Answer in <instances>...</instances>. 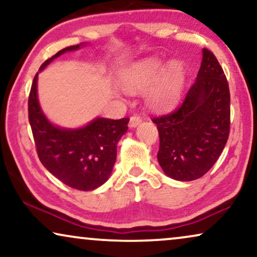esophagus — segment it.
Wrapping results in <instances>:
<instances>
[{
  "instance_id": "1",
  "label": "esophagus",
  "mask_w": 257,
  "mask_h": 257,
  "mask_svg": "<svg viewBox=\"0 0 257 257\" xmlns=\"http://www.w3.org/2000/svg\"><path fill=\"white\" fill-rule=\"evenodd\" d=\"M140 122H142V118H140V115H131V118H130V127H136V126H138Z\"/></svg>"
}]
</instances>
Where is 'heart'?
I'll use <instances>...</instances> for the list:
<instances>
[{
  "label": "heart",
  "mask_w": 257,
  "mask_h": 257,
  "mask_svg": "<svg viewBox=\"0 0 257 257\" xmlns=\"http://www.w3.org/2000/svg\"><path fill=\"white\" fill-rule=\"evenodd\" d=\"M185 71L181 63L166 64L157 58H149L128 70L122 84L130 92H142L151 87L147 103L152 108L171 106L180 96Z\"/></svg>",
  "instance_id": "heart-1"
}]
</instances>
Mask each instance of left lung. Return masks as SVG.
<instances>
[{
  "instance_id": "8db88e82",
  "label": "left lung",
  "mask_w": 257,
  "mask_h": 257,
  "mask_svg": "<svg viewBox=\"0 0 257 257\" xmlns=\"http://www.w3.org/2000/svg\"><path fill=\"white\" fill-rule=\"evenodd\" d=\"M152 121L159 131L158 161L168 177L192 181L213 167L229 136L230 94L212 51L202 50L198 76L180 104Z\"/></svg>"
}]
</instances>
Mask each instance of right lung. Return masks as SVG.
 I'll return each instance as SVG.
<instances>
[{
  "instance_id": "obj_1",
  "label": "right lung",
  "mask_w": 257,
  "mask_h": 257,
  "mask_svg": "<svg viewBox=\"0 0 257 257\" xmlns=\"http://www.w3.org/2000/svg\"><path fill=\"white\" fill-rule=\"evenodd\" d=\"M79 45L62 49L41 65L42 71L52 59ZM35 76L28 100V114L37 156L43 166L63 184L78 191H92L110 177L117 158V144L127 131L128 118L118 120L97 118L85 127H56L45 118L37 99Z\"/></svg>"
}]
</instances>
